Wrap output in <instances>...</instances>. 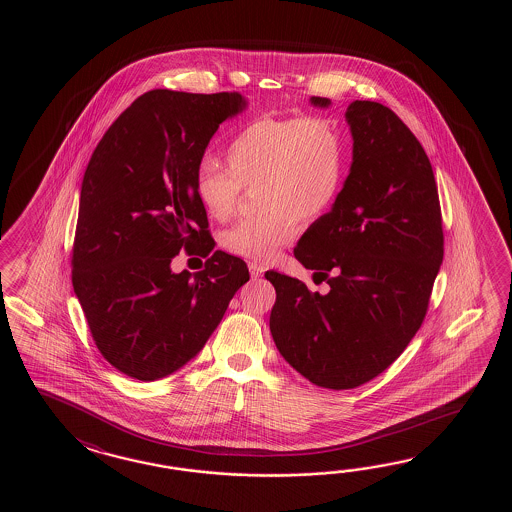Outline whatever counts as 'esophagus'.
I'll use <instances>...</instances> for the list:
<instances>
[{
	"mask_svg": "<svg viewBox=\"0 0 512 512\" xmlns=\"http://www.w3.org/2000/svg\"><path fill=\"white\" fill-rule=\"evenodd\" d=\"M249 271H251V276L256 280V278H260L261 274L265 272V267L258 263V261H249Z\"/></svg>",
	"mask_w": 512,
	"mask_h": 512,
	"instance_id": "34e87169",
	"label": "esophagus"
}]
</instances>
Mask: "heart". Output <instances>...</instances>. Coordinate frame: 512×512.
<instances>
[{"label": "heart", "instance_id": "obj_1", "mask_svg": "<svg viewBox=\"0 0 512 512\" xmlns=\"http://www.w3.org/2000/svg\"><path fill=\"white\" fill-rule=\"evenodd\" d=\"M227 168L201 161L194 196L208 216L227 221L236 214L241 190L258 186L261 214L221 234L225 251L267 261L298 234V221L315 223L337 199L344 153L335 126L322 117L265 115L241 128L225 150Z\"/></svg>", "mask_w": 512, "mask_h": 512}]
</instances>
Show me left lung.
I'll use <instances>...</instances> for the list:
<instances>
[{
    "label": "left lung",
    "instance_id": "8db88e82",
    "mask_svg": "<svg viewBox=\"0 0 512 512\" xmlns=\"http://www.w3.org/2000/svg\"><path fill=\"white\" fill-rule=\"evenodd\" d=\"M346 119L351 172L331 212L294 247V258L329 293L265 272L276 289L269 320L276 348L329 390L366 384L403 353L425 320L445 252L439 194L421 142L379 102H351Z\"/></svg>",
    "mask_w": 512,
    "mask_h": 512
}]
</instances>
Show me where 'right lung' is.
<instances>
[{"mask_svg": "<svg viewBox=\"0 0 512 512\" xmlns=\"http://www.w3.org/2000/svg\"><path fill=\"white\" fill-rule=\"evenodd\" d=\"M238 91L152 89L124 109L87 164L71 256L73 287L95 346L131 379H163L194 359L225 315L247 263L214 251L194 174ZM208 258L174 275L179 251Z\"/></svg>", "mask_w": 512, "mask_h": 512, "instance_id": "obj_1", "label": "right lung"}]
</instances>
